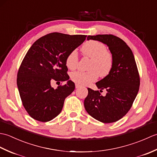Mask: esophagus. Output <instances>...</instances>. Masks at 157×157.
Masks as SVG:
<instances>
[{"label": "esophagus", "instance_id": "1", "mask_svg": "<svg viewBox=\"0 0 157 157\" xmlns=\"http://www.w3.org/2000/svg\"><path fill=\"white\" fill-rule=\"evenodd\" d=\"M80 85H79V84H75V88H80Z\"/></svg>", "mask_w": 157, "mask_h": 157}]
</instances>
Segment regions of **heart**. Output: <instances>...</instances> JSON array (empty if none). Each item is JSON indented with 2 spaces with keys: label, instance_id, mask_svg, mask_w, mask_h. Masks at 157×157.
<instances>
[{
  "label": "heart",
  "instance_id": "b5f03b06",
  "mask_svg": "<svg viewBox=\"0 0 157 157\" xmlns=\"http://www.w3.org/2000/svg\"><path fill=\"white\" fill-rule=\"evenodd\" d=\"M84 56L90 59L86 71H78L71 74L73 82L79 85H88L94 82L98 75L101 78L107 76L113 67V56L111 52L106 50V45L100 41L90 40L86 42L81 48ZM66 66L74 70L78 65V57L75 51L69 53L66 58Z\"/></svg>",
  "mask_w": 157,
  "mask_h": 157
}]
</instances>
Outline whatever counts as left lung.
I'll return each mask as SVG.
<instances>
[{"mask_svg":"<svg viewBox=\"0 0 157 157\" xmlns=\"http://www.w3.org/2000/svg\"><path fill=\"white\" fill-rule=\"evenodd\" d=\"M87 39L102 42L109 46L113 56V67L109 74L96 82L98 89L88 88L84 107L90 115L98 121L109 123L124 117L131 109L139 90L140 79L132 50L122 39L112 34L88 36Z\"/></svg>","mask_w":157,"mask_h":157,"instance_id":"8db88e82","label":"left lung"}]
</instances>
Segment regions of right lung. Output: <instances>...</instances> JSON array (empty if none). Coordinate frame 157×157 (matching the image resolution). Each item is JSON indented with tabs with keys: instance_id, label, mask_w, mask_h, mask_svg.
Listing matches in <instances>:
<instances>
[{
	"instance_id": "1",
	"label": "right lung",
	"mask_w": 157,
	"mask_h": 157,
	"mask_svg": "<svg viewBox=\"0 0 157 157\" xmlns=\"http://www.w3.org/2000/svg\"><path fill=\"white\" fill-rule=\"evenodd\" d=\"M85 35L53 32L37 40L28 50L20 65L17 84L22 104L29 115L47 122L61 112L65 99L75 90L69 80L66 58L81 45ZM67 81L53 89L50 82Z\"/></svg>"
}]
</instances>
